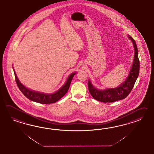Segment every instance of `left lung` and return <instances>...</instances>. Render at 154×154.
<instances>
[{
    "mask_svg": "<svg viewBox=\"0 0 154 154\" xmlns=\"http://www.w3.org/2000/svg\"><path fill=\"white\" fill-rule=\"evenodd\" d=\"M128 38L133 44L134 48V58L129 74L125 81L117 88L105 90L96 89L94 87L90 80L88 81L89 92L93 98L98 101L104 103H112L125 99L130 94L134 87L140 72V60L135 41L130 35H128Z\"/></svg>",
    "mask_w": 154,
    "mask_h": 154,
    "instance_id": "obj_1",
    "label": "left lung"
}]
</instances>
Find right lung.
<instances>
[{
  "instance_id": "obj_1",
  "label": "right lung",
  "mask_w": 154,
  "mask_h": 154,
  "mask_svg": "<svg viewBox=\"0 0 154 154\" xmlns=\"http://www.w3.org/2000/svg\"><path fill=\"white\" fill-rule=\"evenodd\" d=\"M14 71L16 84L17 85L20 90L22 92V93L29 100L41 104H50L56 102L59 99H60L63 96H64L69 88L71 81L73 79V76L75 74V73H73L70 75L65 84L55 93L47 94L31 90L25 87L19 81L17 77V75L15 73L14 69Z\"/></svg>"
}]
</instances>
